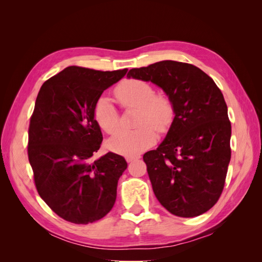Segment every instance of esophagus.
<instances>
[{"label":"esophagus","mask_w":262,"mask_h":262,"mask_svg":"<svg viewBox=\"0 0 262 262\" xmlns=\"http://www.w3.org/2000/svg\"><path fill=\"white\" fill-rule=\"evenodd\" d=\"M140 158H141V157H127V158H126V161H127L128 163H129V162H133V161L138 160Z\"/></svg>","instance_id":"esophagus-1"}]
</instances>
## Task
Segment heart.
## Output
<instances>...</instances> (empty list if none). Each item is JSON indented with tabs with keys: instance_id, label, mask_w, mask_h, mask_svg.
Masks as SVG:
<instances>
[{
	"instance_id": "b5f03b06",
	"label": "heart",
	"mask_w": 262,
	"mask_h": 262,
	"mask_svg": "<svg viewBox=\"0 0 262 262\" xmlns=\"http://www.w3.org/2000/svg\"><path fill=\"white\" fill-rule=\"evenodd\" d=\"M116 97L122 107L140 109L134 130H120L108 142L115 153L136 157L157 141V132L163 130L172 118V105L163 96H157L154 88L142 80H127L116 88ZM93 116L101 129L114 134L119 127V113L111 99L101 94L93 105ZM154 125L152 126L151 125Z\"/></svg>"
}]
</instances>
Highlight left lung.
Instances as JSON below:
<instances>
[{
	"label": "left lung",
	"instance_id": "left-lung-1",
	"mask_svg": "<svg viewBox=\"0 0 262 262\" xmlns=\"http://www.w3.org/2000/svg\"><path fill=\"white\" fill-rule=\"evenodd\" d=\"M127 77L162 89L174 114L162 143L143 157L155 197L176 216L206 213L223 191L231 160L223 94L205 72L176 60L132 69Z\"/></svg>",
	"mask_w": 262,
	"mask_h": 262
}]
</instances>
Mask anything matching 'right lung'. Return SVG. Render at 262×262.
Returning <instances> with one entry per match:
<instances>
[{"label":"right lung","instance_id":"obj_1","mask_svg":"<svg viewBox=\"0 0 262 262\" xmlns=\"http://www.w3.org/2000/svg\"><path fill=\"white\" fill-rule=\"evenodd\" d=\"M127 71L69 66L43 83L37 96L28 143L33 179L43 202L71 223H93L115 205L127 162L111 152L92 159L102 142L93 105Z\"/></svg>","mask_w":262,"mask_h":262}]
</instances>
